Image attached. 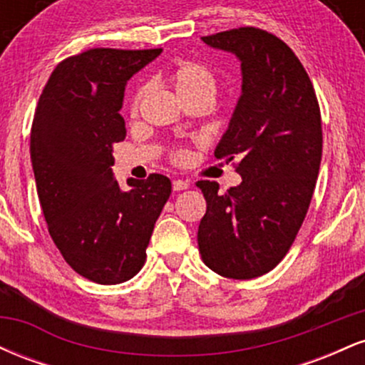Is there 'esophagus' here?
Listing matches in <instances>:
<instances>
[{"mask_svg": "<svg viewBox=\"0 0 365 365\" xmlns=\"http://www.w3.org/2000/svg\"><path fill=\"white\" fill-rule=\"evenodd\" d=\"M188 185H190V183L187 182V180H173V190L175 192H180V190H187L188 188Z\"/></svg>", "mask_w": 365, "mask_h": 365, "instance_id": "34e87169", "label": "esophagus"}]
</instances>
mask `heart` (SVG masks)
<instances>
[{
    "instance_id": "obj_1",
    "label": "heart",
    "mask_w": 365,
    "mask_h": 365,
    "mask_svg": "<svg viewBox=\"0 0 365 365\" xmlns=\"http://www.w3.org/2000/svg\"><path fill=\"white\" fill-rule=\"evenodd\" d=\"M166 82L173 87L183 103L195 101V99H209V101H212L217 91V81L215 73L211 72V68L204 65V63L194 60L177 63L166 75ZM145 92H148L145 87H140L137 91L132 103V115H137V110H139V104L144 99ZM173 158L182 161L185 158V150H175Z\"/></svg>"
}]
</instances>
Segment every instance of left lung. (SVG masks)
<instances>
[{
    "instance_id": "obj_1",
    "label": "left lung",
    "mask_w": 365,
    "mask_h": 365,
    "mask_svg": "<svg viewBox=\"0 0 365 365\" xmlns=\"http://www.w3.org/2000/svg\"><path fill=\"white\" fill-rule=\"evenodd\" d=\"M242 63V96L217 159L238 158L240 185L225 194L200 180L207 202L197 242L209 269L233 279L269 273L302 226L322 156L321 111L311 78L279 37L240 27L202 37Z\"/></svg>"
}]
</instances>
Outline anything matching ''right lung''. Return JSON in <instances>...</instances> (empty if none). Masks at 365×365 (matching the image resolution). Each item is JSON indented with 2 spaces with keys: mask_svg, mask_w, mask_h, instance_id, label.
I'll list each match as a JSON object with an SVG mask.
<instances>
[{
  "mask_svg": "<svg viewBox=\"0 0 365 365\" xmlns=\"http://www.w3.org/2000/svg\"><path fill=\"white\" fill-rule=\"evenodd\" d=\"M163 49L94 48L58 63L37 103L31 130L36 188L49 235L83 278L118 284L145 262L171 182L153 173L113 177V145L127 135L120 115L127 81Z\"/></svg>",
  "mask_w": 365,
  "mask_h": 365,
  "instance_id": "obj_1",
  "label": "right lung"
}]
</instances>
